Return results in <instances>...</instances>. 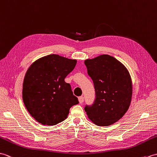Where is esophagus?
Listing matches in <instances>:
<instances>
[{"instance_id":"esophagus-1","label":"esophagus","mask_w":157,"mask_h":157,"mask_svg":"<svg viewBox=\"0 0 157 157\" xmlns=\"http://www.w3.org/2000/svg\"><path fill=\"white\" fill-rule=\"evenodd\" d=\"M78 101L80 103H82L83 101H84V97H83L82 96H81L78 97Z\"/></svg>"}]
</instances>
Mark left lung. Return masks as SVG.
<instances>
[{"mask_svg":"<svg viewBox=\"0 0 157 157\" xmlns=\"http://www.w3.org/2000/svg\"><path fill=\"white\" fill-rule=\"evenodd\" d=\"M85 64L96 96L92 105L85 107L88 117L99 126L116 123L126 113L131 103L130 73L122 63L107 54L87 59Z\"/></svg>","mask_w":157,"mask_h":157,"instance_id":"8db88e82","label":"left lung"}]
</instances>
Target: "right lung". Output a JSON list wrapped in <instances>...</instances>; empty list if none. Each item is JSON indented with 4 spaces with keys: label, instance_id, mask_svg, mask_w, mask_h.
<instances>
[{
    "label": "right lung",
    "instance_id": "obj_1",
    "mask_svg": "<svg viewBox=\"0 0 157 157\" xmlns=\"http://www.w3.org/2000/svg\"><path fill=\"white\" fill-rule=\"evenodd\" d=\"M76 60L50 54L35 61L24 78L23 100L38 122L54 126L67 119L72 105L78 103L71 85L64 81Z\"/></svg>",
    "mask_w": 157,
    "mask_h": 157
}]
</instances>
